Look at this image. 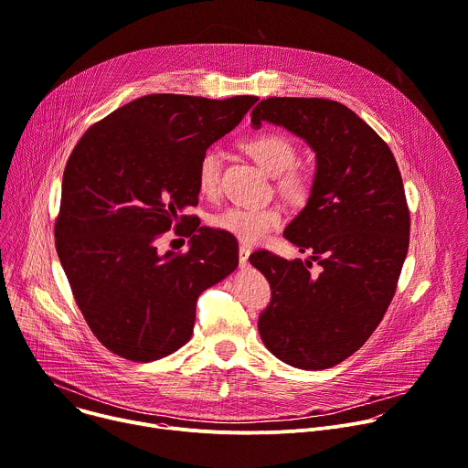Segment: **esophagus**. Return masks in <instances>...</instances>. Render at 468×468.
<instances>
[{
    "label": "esophagus",
    "instance_id": "1",
    "mask_svg": "<svg viewBox=\"0 0 468 468\" xmlns=\"http://www.w3.org/2000/svg\"><path fill=\"white\" fill-rule=\"evenodd\" d=\"M248 257H250V248L248 246H240L239 248V261L242 266L248 264Z\"/></svg>",
    "mask_w": 468,
    "mask_h": 468
}]
</instances>
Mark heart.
<instances>
[{
  "label": "heart",
  "instance_id": "1",
  "mask_svg": "<svg viewBox=\"0 0 468 468\" xmlns=\"http://www.w3.org/2000/svg\"><path fill=\"white\" fill-rule=\"evenodd\" d=\"M242 146L266 172L278 176L276 186L287 199H291L292 204L305 202L311 192V179L305 172L294 168L298 152L287 137L280 135V133H261V135L244 141ZM220 179L222 152L217 146H209L197 161V190L206 197H217L220 192ZM209 224L218 231L233 235L242 244H257L283 224V213L276 206H231L215 213Z\"/></svg>",
  "mask_w": 468,
  "mask_h": 468
}]
</instances>
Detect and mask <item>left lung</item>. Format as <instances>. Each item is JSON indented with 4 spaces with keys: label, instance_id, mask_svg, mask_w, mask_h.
Listing matches in <instances>:
<instances>
[{
    "label": "left lung",
    "instance_id": "left-lung-1",
    "mask_svg": "<svg viewBox=\"0 0 468 468\" xmlns=\"http://www.w3.org/2000/svg\"><path fill=\"white\" fill-rule=\"evenodd\" d=\"M272 122L316 154L307 206L287 226L310 261L255 251L250 262L269 280L272 302L259 335L278 359L303 370L335 367L379 325L410 248L404 181L385 141L346 105L324 98H266L253 125Z\"/></svg>",
    "mask_w": 468,
    "mask_h": 468
}]
</instances>
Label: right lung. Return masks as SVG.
Masks as SVG:
<instances>
[{"label":"right lung","mask_w":468,"mask_h":468,"mask_svg":"<svg viewBox=\"0 0 468 468\" xmlns=\"http://www.w3.org/2000/svg\"><path fill=\"white\" fill-rule=\"evenodd\" d=\"M255 96L209 100L148 94L90 125L62 174L55 248L94 337L148 363L192 335L196 302L239 266L228 233L199 228L202 154L229 133ZM191 237L185 254L156 253L168 229Z\"/></svg>","instance_id":"add662e5"}]
</instances>
